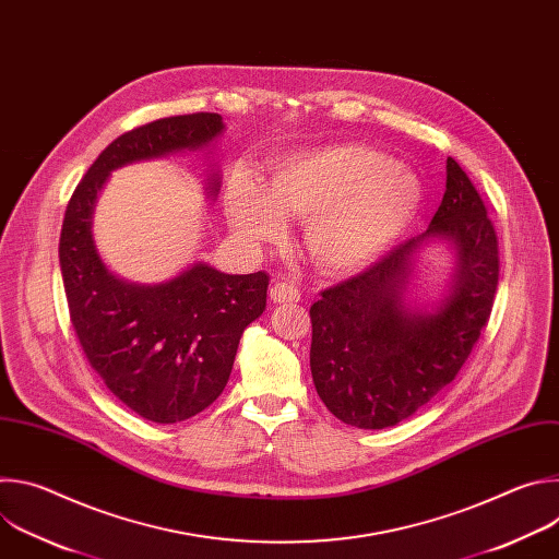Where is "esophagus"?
Listing matches in <instances>:
<instances>
[{"instance_id":"obj_1","label":"esophagus","mask_w":559,"mask_h":559,"mask_svg":"<svg viewBox=\"0 0 559 559\" xmlns=\"http://www.w3.org/2000/svg\"><path fill=\"white\" fill-rule=\"evenodd\" d=\"M270 298L274 302H298L300 292L292 283H274L270 289Z\"/></svg>"}]
</instances>
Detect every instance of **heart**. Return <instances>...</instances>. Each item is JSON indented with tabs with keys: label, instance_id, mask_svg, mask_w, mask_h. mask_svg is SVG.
<instances>
[{
	"label": "heart",
	"instance_id": "1",
	"mask_svg": "<svg viewBox=\"0 0 559 559\" xmlns=\"http://www.w3.org/2000/svg\"><path fill=\"white\" fill-rule=\"evenodd\" d=\"M420 203L423 186L412 170L358 143L292 152L263 186L238 173L223 197L231 229L250 243L278 236L283 216L307 221L305 250L330 274H354L384 257Z\"/></svg>",
	"mask_w": 559,
	"mask_h": 559
}]
</instances>
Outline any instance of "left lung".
I'll use <instances>...</instances> for the list:
<instances>
[{"label":"left lung","instance_id":"left-lung-1","mask_svg":"<svg viewBox=\"0 0 559 559\" xmlns=\"http://www.w3.org/2000/svg\"><path fill=\"white\" fill-rule=\"evenodd\" d=\"M454 248L450 292L429 310L406 302L420 249ZM500 276L498 236L466 173L447 158V190L427 231L309 307V367L345 425L386 429L414 416L460 371L487 325Z\"/></svg>","mask_w":559,"mask_h":559}]
</instances>
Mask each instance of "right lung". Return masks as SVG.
Instances as JSON below:
<instances>
[{"label":"right lung","mask_w":559,"mask_h":559,"mask_svg":"<svg viewBox=\"0 0 559 559\" xmlns=\"http://www.w3.org/2000/svg\"><path fill=\"white\" fill-rule=\"evenodd\" d=\"M223 128L221 115L197 112L117 136L74 188L61 225L59 265L79 345L119 401L158 425L188 420L221 395L238 341L265 309L270 276L223 274L197 261L164 283L123 281L97 252L93 212L115 170L203 150ZM218 190L221 175L212 168L207 199Z\"/></svg>","instance_id":"add662e5"}]
</instances>
